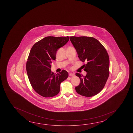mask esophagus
<instances>
[{
  "instance_id": "esophagus-1",
  "label": "esophagus",
  "mask_w": 133,
  "mask_h": 133,
  "mask_svg": "<svg viewBox=\"0 0 133 133\" xmlns=\"http://www.w3.org/2000/svg\"><path fill=\"white\" fill-rule=\"evenodd\" d=\"M74 76V74H73V73H69V76Z\"/></svg>"
}]
</instances>
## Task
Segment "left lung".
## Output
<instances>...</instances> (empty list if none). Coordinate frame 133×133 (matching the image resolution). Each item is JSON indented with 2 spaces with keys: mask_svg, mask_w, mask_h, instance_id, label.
I'll use <instances>...</instances> for the list:
<instances>
[{
  "mask_svg": "<svg viewBox=\"0 0 133 133\" xmlns=\"http://www.w3.org/2000/svg\"><path fill=\"white\" fill-rule=\"evenodd\" d=\"M76 49L79 58L86 62L83 67L87 75L78 73L81 83L75 88L81 96L91 97L98 94L105 86L109 75V55L104 47L98 40L91 37H70Z\"/></svg>",
  "mask_w": 133,
  "mask_h": 133,
  "instance_id": "left-lung-1",
  "label": "left lung"
}]
</instances>
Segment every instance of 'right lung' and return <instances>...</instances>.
<instances>
[{"instance_id":"right-lung-1","label":"right lung","mask_w":133,"mask_h":133,"mask_svg":"<svg viewBox=\"0 0 133 133\" xmlns=\"http://www.w3.org/2000/svg\"><path fill=\"white\" fill-rule=\"evenodd\" d=\"M69 40L68 36H49L36 43L31 49L26 62L27 73L33 89L44 97L58 94L61 83L69 76L65 70L57 74L50 70V64L56 59L57 50Z\"/></svg>"}]
</instances>
